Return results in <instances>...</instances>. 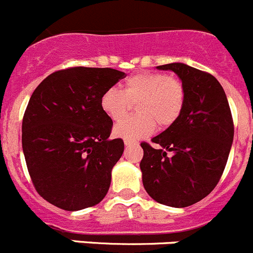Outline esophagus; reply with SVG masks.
Instances as JSON below:
<instances>
[{"label":"esophagus","mask_w":253,"mask_h":253,"mask_svg":"<svg viewBox=\"0 0 253 253\" xmlns=\"http://www.w3.org/2000/svg\"><path fill=\"white\" fill-rule=\"evenodd\" d=\"M124 144H125V146H130V145H133L134 141H131V140H126V139H125V140H124Z\"/></svg>","instance_id":"34e87169"}]
</instances>
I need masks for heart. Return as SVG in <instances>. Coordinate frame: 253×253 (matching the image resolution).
Returning <instances> with one entry per match:
<instances>
[{
  "instance_id": "1",
  "label": "heart",
  "mask_w": 253,
  "mask_h": 253,
  "mask_svg": "<svg viewBox=\"0 0 253 253\" xmlns=\"http://www.w3.org/2000/svg\"><path fill=\"white\" fill-rule=\"evenodd\" d=\"M184 84L175 77L164 73L143 72L129 77L122 90L110 88L103 93L100 107L113 120L120 122L137 104L138 116L117 124L115 135L126 140H138L150 135L158 124L159 129L171 126L185 107Z\"/></svg>"
}]
</instances>
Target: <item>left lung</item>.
Instances as JSON below:
<instances>
[{"label": "left lung", "mask_w": 253, "mask_h": 253, "mask_svg": "<svg viewBox=\"0 0 253 253\" xmlns=\"http://www.w3.org/2000/svg\"><path fill=\"white\" fill-rule=\"evenodd\" d=\"M156 68L177 74L186 99L179 119L151 139L156 146L140 144L143 185L156 203L186 208L220 181L233 140L232 115L225 90L210 73L184 63Z\"/></svg>", "instance_id": "1"}]
</instances>
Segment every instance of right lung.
<instances>
[{"label": "right lung", "mask_w": 253, "mask_h": 253, "mask_svg": "<svg viewBox=\"0 0 253 253\" xmlns=\"http://www.w3.org/2000/svg\"><path fill=\"white\" fill-rule=\"evenodd\" d=\"M125 76L113 68L72 67L49 74L31 95L22 149L36 190L52 205L78 211L107 195L124 141L109 139L113 120L100 98Z\"/></svg>", "instance_id": "1"}]
</instances>
